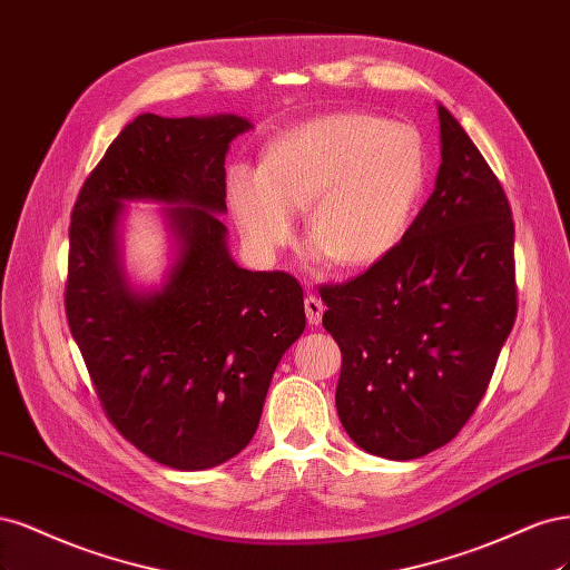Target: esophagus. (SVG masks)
Listing matches in <instances>:
<instances>
[{
    "label": "esophagus",
    "mask_w": 570,
    "mask_h": 570,
    "mask_svg": "<svg viewBox=\"0 0 570 570\" xmlns=\"http://www.w3.org/2000/svg\"><path fill=\"white\" fill-rule=\"evenodd\" d=\"M305 315L309 324H322V315H324V303L317 296H307L305 298Z\"/></svg>",
    "instance_id": "obj_1"
}]
</instances>
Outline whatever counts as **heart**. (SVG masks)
<instances>
[{"mask_svg":"<svg viewBox=\"0 0 570 570\" xmlns=\"http://www.w3.org/2000/svg\"><path fill=\"white\" fill-rule=\"evenodd\" d=\"M426 177V146L412 125L347 111L274 139L261 168L232 170L227 196L258 258H277L296 236V210H305L315 258L357 269L402 242Z\"/></svg>","mask_w":570,"mask_h":570,"instance_id":"obj_1","label":"heart"}]
</instances>
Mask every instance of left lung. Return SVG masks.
Instances as JSON below:
<instances>
[{
    "mask_svg": "<svg viewBox=\"0 0 570 570\" xmlns=\"http://www.w3.org/2000/svg\"><path fill=\"white\" fill-rule=\"evenodd\" d=\"M440 168L402 242L357 279L324 286L343 353L336 410L370 454L407 462L459 433L517 320L513 219L464 127L438 104Z\"/></svg>",
    "mask_w": 570,
    "mask_h": 570,
    "instance_id": "1",
    "label": "left lung"
}]
</instances>
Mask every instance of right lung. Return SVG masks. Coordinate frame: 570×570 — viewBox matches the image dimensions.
I'll return each instance as SVG.
<instances>
[{"mask_svg": "<svg viewBox=\"0 0 570 570\" xmlns=\"http://www.w3.org/2000/svg\"><path fill=\"white\" fill-rule=\"evenodd\" d=\"M234 116H137L72 208L66 315L114 426L179 471L229 462L258 431L277 364L305 332L286 272L238 267L219 215ZM130 203H160L169 267L141 285L124 267Z\"/></svg>", "mask_w": 570, "mask_h": 570, "instance_id": "1", "label": "right lung"}]
</instances>
